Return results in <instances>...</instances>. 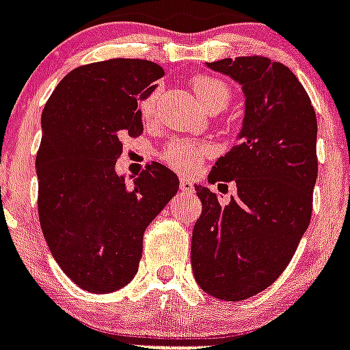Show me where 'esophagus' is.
<instances>
[{"instance_id":"1","label":"esophagus","mask_w":350,"mask_h":350,"mask_svg":"<svg viewBox=\"0 0 350 350\" xmlns=\"http://www.w3.org/2000/svg\"><path fill=\"white\" fill-rule=\"evenodd\" d=\"M180 190H181V192H194V185L190 183L189 180H181L180 181Z\"/></svg>"}]
</instances>
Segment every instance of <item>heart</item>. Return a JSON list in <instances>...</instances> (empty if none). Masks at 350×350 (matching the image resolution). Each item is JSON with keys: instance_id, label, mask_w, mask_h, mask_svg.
<instances>
[{"instance_id": "heart-1", "label": "heart", "mask_w": 350, "mask_h": 350, "mask_svg": "<svg viewBox=\"0 0 350 350\" xmlns=\"http://www.w3.org/2000/svg\"><path fill=\"white\" fill-rule=\"evenodd\" d=\"M192 88H194L198 100L203 104V107L206 111H223L230 104V98H232V90H230L228 84L221 81V79H215V77H196L194 82H192ZM156 100H158V90H152L140 102V113L144 118H150L152 116ZM208 154L210 147L204 146V144H196V142L189 140H174L170 142L169 146L163 149L161 158L172 169L190 174V172H196V170L200 169L201 160L206 158Z\"/></svg>"}]
</instances>
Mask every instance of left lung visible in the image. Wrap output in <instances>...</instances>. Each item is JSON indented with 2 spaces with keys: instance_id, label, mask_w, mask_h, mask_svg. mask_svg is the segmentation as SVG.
Instances as JSON below:
<instances>
[{
  "instance_id": "obj_1",
  "label": "left lung",
  "mask_w": 350,
  "mask_h": 350,
  "mask_svg": "<svg viewBox=\"0 0 350 350\" xmlns=\"http://www.w3.org/2000/svg\"><path fill=\"white\" fill-rule=\"evenodd\" d=\"M243 86L239 144L212 167L210 183L235 181L221 204L196 185L203 212L192 232L190 262L204 293L239 302L277 280L295 255L313 212L318 176L317 115L295 73L268 57L206 62Z\"/></svg>"
}]
</instances>
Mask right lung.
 I'll return each instance as SVG.
<instances>
[{
    "label": "right lung",
    "mask_w": 350,
    "mask_h": 350,
    "mask_svg": "<svg viewBox=\"0 0 350 350\" xmlns=\"http://www.w3.org/2000/svg\"><path fill=\"white\" fill-rule=\"evenodd\" d=\"M163 75L142 59L93 62L68 73L42 109L36 158L42 235L62 271L92 293L133 280L144 232L180 187L158 161L131 187L115 170L122 138L144 131L138 102Z\"/></svg>",
    "instance_id": "add662e5"
}]
</instances>
